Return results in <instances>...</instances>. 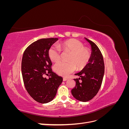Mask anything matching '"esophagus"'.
Returning <instances> with one entry per match:
<instances>
[{"mask_svg": "<svg viewBox=\"0 0 129 129\" xmlns=\"http://www.w3.org/2000/svg\"><path fill=\"white\" fill-rule=\"evenodd\" d=\"M68 80V78H67V77H63V81H67Z\"/></svg>", "mask_w": 129, "mask_h": 129, "instance_id": "1", "label": "esophagus"}]
</instances>
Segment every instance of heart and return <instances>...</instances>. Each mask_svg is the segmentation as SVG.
<instances>
[{"label":"heart","instance_id":"b5f03b06","mask_svg":"<svg viewBox=\"0 0 129 129\" xmlns=\"http://www.w3.org/2000/svg\"><path fill=\"white\" fill-rule=\"evenodd\" d=\"M63 52H71L68 56V62L60 61L54 67L55 72L58 75L67 76L76 70L84 68L90 60L91 53L90 50L84 47L83 44L76 39H69L57 45L54 44L48 50L50 60L57 62L60 59Z\"/></svg>","mask_w":129,"mask_h":129}]
</instances>
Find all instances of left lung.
Wrapping results in <instances>:
<instances>
[{
    "label": "left lung",
    "instance_id": "left-lung-1",
    "mask_svg": "<svg viewBox=\"0 0 129 129\" xmlns=\"http://www.w3.org/2000/svg\"><path fill=\"white\" fill-rule=\"evenodd\" d=\"M91 45L92 53L89 63L75 74L80 78L74 79L75 87L72 90L75 98L81 102H87L94 97L102 85L104 74V63L101 50L94 42L85 38Z\"/></svg>",
    "mask_w": 129,
    "mask_h": 129
}]
</instances>
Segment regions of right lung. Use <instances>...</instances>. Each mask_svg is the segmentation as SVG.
Instances as JSON below:
<instances>
[{"instance_id": "obj_1", "label": "right lung", "mask_w": 129, "mask_h": 129, "mask_svg": "<svg viewBox=\"0 0 129 129\" xmlns=\"http://www.w3.org/2000/svg\"><path fill=\"white\" fill-rule=\"evenodd\" d=\"M57 38L41 39L28 46L23 54L21 72L29 95L40 103L49 102L55 97L62 77L52 71L48 50ZM49 75L47 79L44 77Z\"/></svg>"}]
</instances>
